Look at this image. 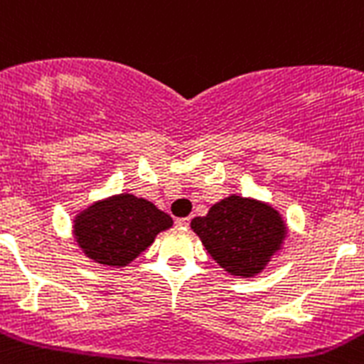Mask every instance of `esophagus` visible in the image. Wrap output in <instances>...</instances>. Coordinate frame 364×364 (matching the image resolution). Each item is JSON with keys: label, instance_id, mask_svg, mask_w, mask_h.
I'll return each mask as SVG.
<instances>
[{"label": "esophagus", "instance_id": "esophagus-1", "mask_svg": "<svg viewBox=\"0 0 364 364\" xmlns=\"http://www.w3.org/2000/svg\"><path fill=\"white\" fill-rule=\"evenodd\" d=\"M176 226H178V228L186 230L190 226V219H188V217H181V219L176 220Z\"/></svg>", "mask_w": 364, "mask_h": 364}]
</instances>
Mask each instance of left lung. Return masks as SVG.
Wrapping results in <instances>:
<instances>
[{"label":"left lung","mask_w":364,"mask_h":364,"mask_svg":"<svg viewBox=\"0 0 364 364\" xmlns=\"http://www.w3.org/2000/svg\"><path fill=\"white\" fill-rule=\"evenodd\" d=\"M203 246L226 273L251 278L262 273L287 237L280 212L267 203L232 193L190 223Z\"/></svg>","instance_id":"obj_1"}]
</instances>
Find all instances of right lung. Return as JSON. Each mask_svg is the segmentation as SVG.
Listing matches in <instances>:
<instances>
[{"label":"right lung","instance_id":"obj_1","mask_svg":"<svg viewBox=\"0 0 364 364\" xmlns=\"http://www.w3.org/2000/svg\"><path fill=\"white\" fill-rule=\"evenodd\" d=\"M172 226V217L132 193L95 201L73 220L75 242L87 259L105 267H125Z\"/></svg>","mask_w":364,"mask_h":364}]
</instances>
